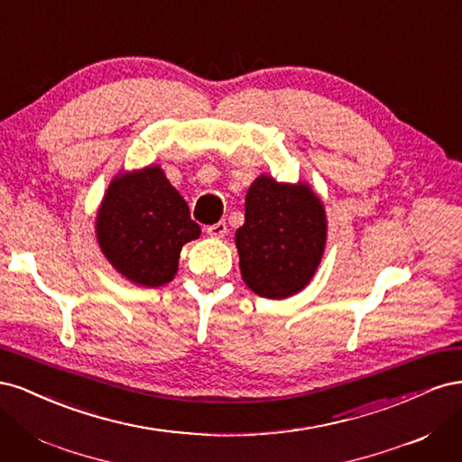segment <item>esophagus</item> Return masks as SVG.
<instances>
[{"mask_svg": "<svg viewBox=\"0 0 462 462\" xmlns=\"http://www.w3.org/2000/svg\"><path fill=\"white\" fill-rule=\"evenodd\" d=\"M208 235L214 236V239H223L227 235V223L226 221H217L214 226L208 227Z\"/></svg>", "mask_w": 462, "mask_h": 462, "instance_id": "obj_1", "label": "esophagus"}]
</instances>
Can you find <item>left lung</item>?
<instances>
[{
	"label": "left lung",
	"mask_w": 462,
	"mask_h": 462,
	"mask_svg": "<svg viewBox=\"0 0 462 462\" xmlns=\"http://www.w3.org/2000/svg\"><path fill=\"white\" fill-rule=\"evenodd\" d=\"M328 217L309 183L262 173L248 187L245 223L235 233L243 282L263 299H287L312 282L324 258Z\"/></svg>",
	"instance_id": "1"
}]
</instances>
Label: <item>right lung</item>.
<instances>
[{
    "instance_id": "add662e5",
    "label": "right lung",
    "mask_w": 462,
    "mask_h": 462,
    "mask_svg": "<svg viewBox=\"0 0 462 462\" xmlns=\"http://www.w3.org/2000/svg\"><path fill=\"white\" fill-rule=\"evenodd\" d=\"M199 236L200 226L160 165L117 173L97 206L96 241L102 254L138 287L173 282L180 250Z\"/></svg>"
}]
</instances>
